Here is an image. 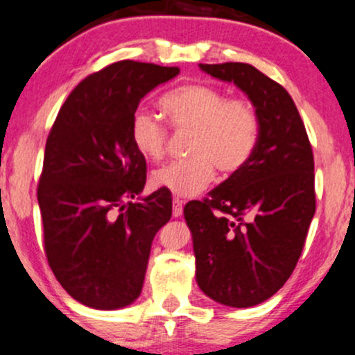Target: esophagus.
<instances>
[{
    "mask_svg": "<svg viewBox=\"0 0 355 355\" xmlns=\"http://www.w3.org/2000/svg\"><path fill=\"white\" fill-rule=\"evenodd\" d=\"M182 200H179V198H174L173 200V216L174 218H179V216L182 215Z\"/></svg>",
    "mask_w": 355,
    "mask_h": 355,
    "instance_id": "esophagus-1",
    "label": "esophagus"
}]
</instances>
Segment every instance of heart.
<instances>
[{"label": "heart", "instance_id": "heart-1", "mask_svg": "<svg viewBox=\"0 0 355 355\" xmlns=\"http://www.w3.org/2000/svg\"><path fill=\"white\" fill-rule=\"evenodd\" d=\"M162 115L176 130L193 132L188 161L171 162L150 174L157 189L193 196L215 176L242 169L252 157L259 140V118L249 101L232 98L207 85H184L159 101ZM166 130L150 113L137 110L130 118V142L147 161H159L166 152Z\"/></svg>", "mask_w": 355, "mask_h": 355}]
</instances>
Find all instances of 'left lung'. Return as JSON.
Listing matches in <instances>:
<instances>
[{
	"label": "left lung",
	"mask_w": 355,
	"mask_h": 355,
	"mask_svg": "<svg viewBox=\"0 0 355 355\" xmlns=\"http://www.w3.org/2000/svg\"><path fill=\"white\" fill-rule=\"evenodd\" d=\"M200 69L234 83L259 118L249 162L184 207L201 291L225 306L249 308L276 295L296 268L315 215L313 152L283 86L250 64Z\"/></svg>",
	"instance_id": "8db88e82"
}]
</instances>
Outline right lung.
Returning a JSON list of instances; mask_svg holds the SVG:
<instances>
[{
  "label": "right lung",
  "instance_id": "obj_1",
  "mask_svg": "<svg viewBox=\"0 0 355 355\" xmlns=\"http://www.w3.org/2000/svg\"><path fill=\"white\" fill-rule=\"evenodd\" d=\"M178 67L120 60L72 89L45 144L39 207L49 266L79 303L118 310L140 296L150 245L173 215L167 189L140 196L147 164L130 118Z\"/></svg>",
  "mask_w": 355,
  "mask_h": 355
}]
</instances>
